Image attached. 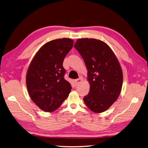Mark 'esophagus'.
Segmentation results:
<instances>
[{"mask_svg":"<svg viewBox=\"0 0 148 148\" xmlns=\"http://www.w3.org/2000/svg\"><path fill=\"white\" fill-rule=\"evenodd\" d=\"M82 81H83V78H78V79H75V86H78V85L80 83L82 82Z\"/></svg>","mask_w":148,"mask_h":148,"instance_id":"obj_1","label":"esophagus"}]
</instances>
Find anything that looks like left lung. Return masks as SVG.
I'll list each match as a JSON object with an SVG mask.
<instances>
[{"mask_svg":"<svg viewBox=\"0 0 148 148\" xmlns=\"http://www.w3.org/2000/svg\"><path fill=\"white\" fill-rule=\"evenodd\" d=\"M74 47L84 61L90 84L83 101L94 112H103L117 99L122 90L123 73L119 62L110 47L100 40L78 39Z\"/></svg>","mask_w":148,"mask_h":148,"instance_id":"obj_1","label":"left lung"}]
</instances>
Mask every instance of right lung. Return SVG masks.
I'll return each instance as SVG.
<instances>
[{
    "label": "right lung",
    "mask_w": 148,
    "mask_h": 148,
    "mask_svg": "<svg viewBox=\"0 0 148 148\" xmlns=\"http://www.w3.org/2000/svg\"><path fill=\"white\" fill-rule=\"evenodd\" d=\"M73 45L71 39L52 40L44 44L31 60L26 83L31 99L40 109L51 112L68 97L71 86L64 78L62 65Z\"/></svg>",
    "instance_id": "1"
}]
</instances>
